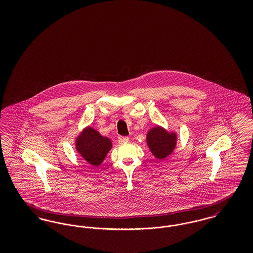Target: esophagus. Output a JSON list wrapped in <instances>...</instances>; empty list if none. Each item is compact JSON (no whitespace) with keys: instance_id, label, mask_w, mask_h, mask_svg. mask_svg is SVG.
<instances>
[{"instance_id":"1","label":"esophagus","mask_w":253,"mask_h":253,"mask_svg":"<svg viewBox=\"0 0 253 253\" xmlns=\"http://www.w3.org/2000/svg\"><path fill=\"white\" fill-rule=\"evenodd\" d=\"M129 141V137L128 136H120L119 137V142L121 144H124V143H127Z\"/></svg>"}]
</instances>
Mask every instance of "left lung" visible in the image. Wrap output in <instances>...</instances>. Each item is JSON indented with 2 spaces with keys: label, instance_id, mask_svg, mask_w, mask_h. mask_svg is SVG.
<instances>
[{
  "label": "left lung",
  "instance_id": "obj_1",
  "mask_svg": "<svg viewBox=\"0 0 253 253\" xmlns=\"http://www.w3.org/2000/svg\"><path fill=\"white\" fill-rule=\"evenodd\" d=\"M177 141V132L160 125L152 127L146 133L147 146L152 155L159 160L166 159L174 152Z\"/></svg>",
  "mask_w": 253,
  "mask_h": 253
}]
</instances>
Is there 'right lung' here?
Returning a JSON list of instances; mask_svg holds the SVG:
<instances>
[{
  "mask_svg": "<svg viewBox=\"0 0 253 253\" xmlns=\"http://www.w3.org/2000/svg\"><path fill=\"white\" fill-rule=\"evenodd\" d=\"M112 141L107 136L100 134L91 126L83 129L75 138V148L77 153L90 165L99 166L109 151L112 149Z\"/></svg>",
  "mask_w": 253,
  "mask_h": 253,
  "instance_id": "add662e5",
  "label": "right lung"
}]
</instances>
